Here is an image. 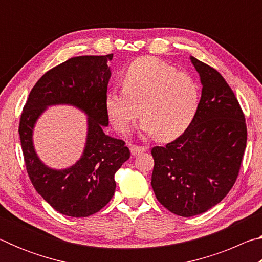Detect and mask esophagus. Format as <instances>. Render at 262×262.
I'll list each match as a JSON object with an SVG mask.
<instances>
[{
    "instance_id": "obj_1",
    "label": "esophagus",
    "mask_w": 262,
    "mask_h": 262,
    "mask_svg": "<svg viewBox=\"0 0 262 262\" xmlns=\"http://www.w3.org/2000/svg\"><path fill=\"white\" fill-rule=\"evenodd\" d=\"M129 149L133 156H137V155L143 154L145 152V150H147L144 147H140V145H135V144H129Z\"/></svg>"
}]
</instances>
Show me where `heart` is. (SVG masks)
I'll list each match as a JSON object with an SVG mask.
<instances>
[{"instance_id": "b5f03b06", "label": "heart", "mask_w": 262, "mask_h": 262, "mask_svg": "<svg viewBox=\"0 0 262 262\" xmlns=\"http://www.w3.org/2000/svg\"><path fill=\"white\" fill-rule=\"evenodd\" d=\"M200 98V84L193 76L156 57L142 56L123 74L122 91L106 94L105 110L114 129L121 134L129 130L141 110L140 129L170 141L192 125Z\"/></svg>"}]
</instances>
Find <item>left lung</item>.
I'll return each mask as SVG.
<instances>
[{
    "instance_id": "8db88e82",
    "label": "left lung",
    "mask_w": 262,
    "mask_h": 262,
    "mask_svg": "<svg viewBox=\"0 0 262 262\" xmlns=\"http://www.w3.org/2000/svg\"><path fill=\"white\" fill-rule=\"evenodd\" d=\"M200 75V107L192 125L165 147H155L151 186L167 210L183 217L206 212L227 196L246 148L245 117L223 76L190 56Z\"/></svg>"
}]
</instances>
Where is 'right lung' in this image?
<instances>
[{
  "label": "right lung",
  "instance_id": "add662e5",
  "mask_svg": "<svg viewBox=\"0 0 262 262\" xmlns=\"http://www.w3.org/2000/svg\"><path fill=\"white\" fill-rule=\"evenodd\" d=\"M113 54L84 55L67 60L42 75L31 90L19 121L25 166L37 192L60 214L88 217L114 195V174L128 158L125 142L106 135L108 126L105 96ZM54 104H70L88 118L86 145L81 158L67 169L47 167L33 145V129L40 115Z\"/></svg>",
  "mask_w": 262,
  "mask_h": 262
}]
</instances>
